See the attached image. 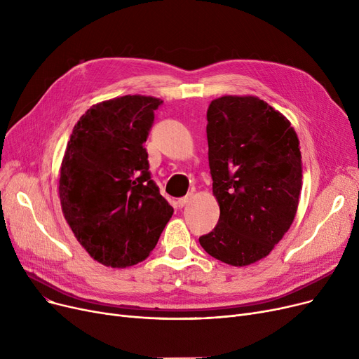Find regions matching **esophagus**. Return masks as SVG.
Wrapping results in <instances>:
<instances>
[{
  "label": "esophagus",
  "mask_w": 359,
  "mask_h": 359,
  "mask_svg": "<svg viewBox=\"0 0 359 359\" xmlns=\"http://www.w3.org/2000/svg\"><path fill=\"white\" fill-rule=\"evenodd\" d=\"M189 199H191V196H183V198L177 199V202H176L177 208H183V206H184L187 202H189Z\"/></svg>",
  "instance_id": "obj_1"
}]
</instances>
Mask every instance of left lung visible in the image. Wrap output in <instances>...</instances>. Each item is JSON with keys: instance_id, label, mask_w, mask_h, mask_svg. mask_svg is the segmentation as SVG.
Segmentation results:
<instances>
[{"instance_id": "1", "label": "left lung", "mask_w": 359, "mask_h": 359, "mask_svg": "<svg viewBox=\"0 0 359 359\" xmlns=\"http://www.w3.org/2000/svg\"><path fill=\"white\" fill-rule=\"evenodd\" d=\"M215 229L199 237L212 257L246 266L290 230L303 183L297 134L285 116L253 96H224L206 111Z\"/></svg>"}]
</instances>
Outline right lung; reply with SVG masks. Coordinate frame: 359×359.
I'll use <instances>...</instances> for the list:
<instances>
[{
	"instance_id": "right-lung-1",
	"label": "right lung",
	"mask_w": 359,
	"mask_h": 359,
	"mask_svg": "<svg viewBox=\"0 0 359 359\" xmlns=\"http://www.w3.org/2000/svg\"><path fill=\"white\" fill-rule=\"evenodd\" d=\"M161 104L147 96L94 104L68 141L62 211L81 246L106 266L126 268L148 257L173 215L151 179L144 147Z\"/></svg>"
}]
</instances>
